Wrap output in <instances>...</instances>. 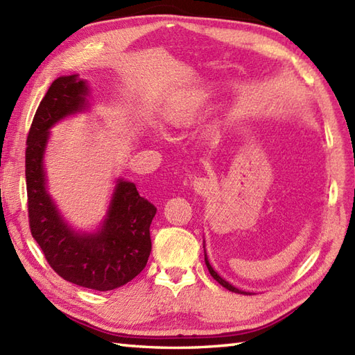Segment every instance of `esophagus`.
I'll list each match as a JSON object with an SVG mask.
<instances>
[{
	"label": "esophagus",
	"instance_id": "1",
	"mask_svg": "<svg viewBox=\"0 0 355 355\" xmlns=\"http://www.w3.org/2000/svg\"><path fill=\"white\" fill-rule=\"evenodd\" d=\"M192 186H193L195 192L199 193V195L208 193V192H210V190H211V187H213L211 181L208 180V178H205V177H198V178H195Z\"/></svg>",
	"mask_w": 355,
	"mask_h": 355
}]
</instances>
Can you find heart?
I'll list each match as a JSON object with an SVG mask.
<instances>
[{
	"instance_id": "b5f03b06",
	"label": "heart",
	"mask_w": 355,
	"mask_h": 355,
	"mask_svg": "<svg viewBox=\"0 0 355 355\" xmlns=\"http://www.w3.org/2000/svg\"><path fill=\"white\" fill-rule=\"evenodd\" d=\"M195 115H196V109L193 106H189V105L181 106L169 116V121L171 124H174L177 127H184V125L192 124V121L195 120Z\"/></svg>"
}]
</instances>
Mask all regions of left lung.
I'll return each instance as SVG.
<instances>
[{"label":"left lung","instance_id":"left-lung-1","mask_svg":"<svg viewBox=\"0 0 355 355\" xmlns=\"http://www.w3.org/2000/svg\"><path fill=\"white\" fill-rule=\"evenodd\" d=\"M205 264H207V268H208V271H210V275L213 276V279L214 280H217L219 282V284L223 286V288H226L228 291H232V293H237V294H250V293H246V291H241V289H239V288H235V286H232L230 282H226L225 279H222L219 275H217V272L213 270V267L210 266V262H208V259H207V255H205Z\"/></svg>","mask_w":355,"mask_h":355}]
</instances>
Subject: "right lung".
Here are the masks:
<instances>
[{
    "label": "right lung",
    "instance_id": "add662e5",
    "mask_svg": "<svg viewBox=\"0 0 355 355\" xmlns=\"http://www.w3.org/2000/svg\"><path fill=\"white\" fill-rule=\"evenodd\" d=\"M87 96L85 80L78 75L61 76L35 111L25 150L28 222L33 239L58 276L88 289L111 291L147 266L150 225L157 208L139 195L135 183L118 180L106 219L96 234H78L62 220L46 192L43 154L51 127L85 109Z\"/></svg>",
    "mask_w": 355,
    "mask_h": 355
}]
</instances>
